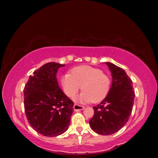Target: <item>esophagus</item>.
I'll return each mask as SVG.
<instances>
[{
  "label": "esophagus",
  "mask_w": 158,
  "mask_h": 158,
  "mask_svg": "<svg viewBox=\"0 0 158 158\" xmlns=\"http://www.w3.org/2000/svg\"><path fill=\"white\" fill-rule=\"evenodd\" d=\"M74 108V111H80V110H83L85 107L84 106H81V105H77V104H75V105H74L73 106Z\"/></svg>",
  "instance_id": "obj_1"
}]
</instances>
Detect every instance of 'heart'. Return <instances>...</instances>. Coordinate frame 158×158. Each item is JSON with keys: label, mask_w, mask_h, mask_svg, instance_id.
Masks as SVG:
<instances>
[{"label": "heart", "mask_w": 158, "mask_h": 158, "mask_svg": "<svg viewBox=\"0 0 158 158\" xmlns=\"http://www.w3.org/2000/svg\"><path fill=\"white\" fill-rule=\"evenodd\" d=\"M64 91L73 98L83 90L77 100L80 102H100L108 95L111 81L101 69L89 65H80L71 69V74H64L61 79Z\"/></svg>", "instance_id": "heart-1"}]
</instances>
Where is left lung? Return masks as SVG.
<instances>
[{
	"instance_id": "8db88e82",
	"label": "left lung",
	"mask_w": 158,
	"mask_h": 158,
	"mask_svg": "<svg viewBox=\"0 0 158 158\" xmlns=\"http://www.w3.org/2000/svg\"><path fill=\"white\" fill-rule=\"evenodd\" d=\"M112 75V85L108 95L97 106L89 121L95 132L110 135L127 123L134 105L135 93L132 81L123 69L111 63H106Z\"/></svg>"
}]
</instances>
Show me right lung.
I'll return each instance as SVG.
<instances>
[{
    "mask_svg": "<svg viewBox=\"0 0 158 158\" xmlns=\"http://www.w3.org/2000/svg\"><path fill=\"white\" fill-rule=\"evenodd\" d=\"M65 65L47 63L31 75L23 89L24 109L31 126L46 137H56L68 129L74 102L58 85V69Z\"/></svg>",
    "mask_w": 158,
    "mask_h": 158,
    "instance_id": "obj_1",
    "label": "right lung"
}]
</instances>
